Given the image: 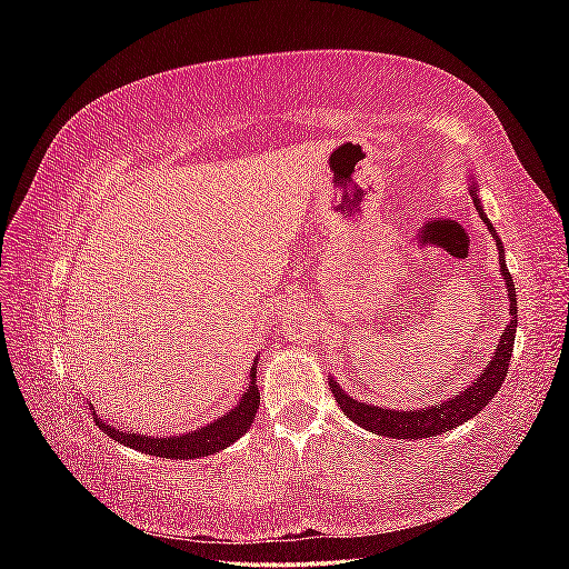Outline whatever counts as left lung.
Instances as JSON below:
<instances>
[{"mask_svg":"<svg viewBox=\"0 0 569 569\" xmlns=\"http://www.w3.org/2000/svg\"><path fill=\"white\" fill-rule=\"evenodd\" d=\"M470 194H472V201L477 206V213L481 216V220L487 222L489 232L496 237L498 263H501V274L506 280L508 301H510V322L501 335V341H498L493 360L489 363V368H485V372L479 375V380H475L472 387H468L465 391H456L453 399L443 401L439 406H432V408L401 410L399 412V410H387V408H380V406H368V403H360V401L351 399L347 391L339 389L337 380H330V389L335 393L339 408L347 412V418H351L356 425L366 427V429H370V432L380 435V437L422 439V437H435V435H441V432H449V429L475 418L477 412L493 399L496 391L501 389L506 375H508L512 343H515V327H518V299H515V284H512L510 272L503 263L501 239H498L489 218L485 216V211H481L475 187H470Z\"/></svg>","mask_w":569,"mask_h":569,"instance_id":"obj_1","label":"left lung"}]
</instances>
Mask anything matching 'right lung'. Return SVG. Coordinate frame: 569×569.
Wrapping results in <instances>:
<instances>
[{"label":"right lung","mask_w":569,"mask_h":569,"mask_svg":"<svg viewBox=\"0 0 569 569\" xmlns=\"http://www.w3.org/2000/svg\"><path fill=\"white\" fill-rule=\"evenodd\" d=\"M253 370L256 368H251V385L244 391L239 406L232 408L228 416H222L216 422L197 429V432H192V435L168 437V439H159V437L153 439L147 435H126V432H118L116 427L101 422L94 416V408H92V416H94V422L99 425L101 432H107L111 439H116L118 443L130 446V449H134V451L159 456V458H180V460H184V458L194 460L201 456H211L242 437L256 418V408H258V403H261V396H258V387L253 382V377H256Z\"/></svg>","instance_id":"obj_1"}]
</instances>
